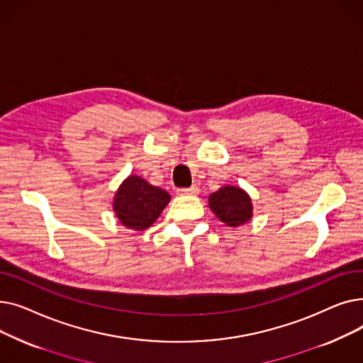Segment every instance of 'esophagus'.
Instances as JSON below:
<instances>
[{
    "label": "esophagus",
    "mask_w": 363,
    "mask_h": 363,
    "mask_svg": "<svg viewBox=\"0 0 363 363\" xmlns=\"http://www.w3.org/2000/svg\"><path fill=\"white\" fill-rule=\"evenodd\" d=\"M199 186L197 185H193V186H189V188H181V189H178V194H189V196H196V194H199Z\"/></svg>",
    "instance_id": "34e87169"
}]
</instances>
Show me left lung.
<instances>
[{
	"label": "left lung",
	"instance_id": "obj_1",
	"mask_svg": "<svg viewBox=\"0 0 363 363\" xmlns=\"http://www.w3.org/2000/svg\"><path fill=\"white\" fill-rule=\"evenodd\" d=\"M215 215L228 226H238L249 222L252 218V200L245 191L237 186H222L208 197Z\"/></svg>",
	"mask_w": 363,
	"mask_h": 363
}]
</instances>
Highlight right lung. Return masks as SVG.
<instances>
[{
	"label": "right lung",
	"mask_w": 363,
	"mask_h": 363,
	"mask_svg": "<svg viewBox=\"0 0 363 363\" xmlns=\"http://www.w3.org/2000/svg\"><path fill=\"white\" fill-rule=\"evenodd\" d=\"M170 196L164 189L150 185L145 179L130 175L119 188L113 206L119 220L129 230L143 231L155 223Z\"/></svg>",
	"instance_id": "add662e5"
}]
</instances>
